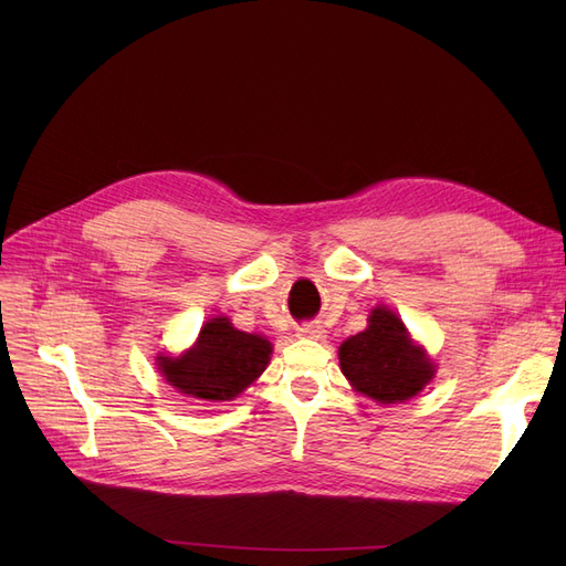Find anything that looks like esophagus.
Here are the masks:
<instances>
[{
	"label": "esophagus",
	"mask_w": 566,
	"mask_h": 566,
	"mask_svg": "<svg viewBox=\"0 0 566 566\" xmlns=\"http://www.w3.org/2000/svg\"><path fill=\"white\" fill-rule=\"evenodd\" d=\"M297 337H302V339H323L325 331H323V325H318V323H304L297 328Z\"/></svg>",
	"instance_id": "esophagus-1"
}]
</instances>
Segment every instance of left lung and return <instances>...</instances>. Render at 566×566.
<instances>
[{"label":"left lung","instance_id":"8db88e82","mask_svg":"<svg viewBox=\"0 0 566 566\" xmlns=\"http://www.w3.org/2000/svg\"><path fill=\"white\" fill-rule=\"evenodd\" d=\"M339 368L356 391L378 403L413 399L434 378L432 358L387 306H375L368 328L342 342Z\"/></svg>","mask_w":566,"mask_h":566}]
</instances>
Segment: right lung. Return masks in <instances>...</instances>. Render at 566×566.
I'll list each match as a JSON object with an SVG mask.
<instances>
[{
    "instance_id": "right-lung-1",
    "label": "right lung",
    "mask_w": 566,
    "mask_h": 566,
    "mask_svg": "<svg viewBox=\"0 0 566 566\" xmlns=\"http://www.w3.org/2000/svg\"><path fill=\"white\" fill-rule=\"evenodd\" d=\"M271 342L262 335L235 331L227 316L210 318L191 349L181 356H156L167 385L184 397L231 401L269 366Z\"/></svg>"
}]
</instances>
